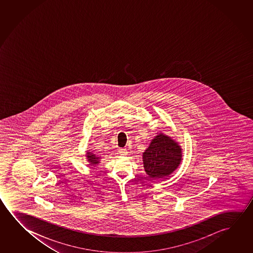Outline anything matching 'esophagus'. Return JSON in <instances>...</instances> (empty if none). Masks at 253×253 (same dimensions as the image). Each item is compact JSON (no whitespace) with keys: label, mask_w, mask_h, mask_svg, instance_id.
<instances>
[{"label":"esophagus","mask_w":253,"mask_h":253,"mask_svg":"<svg viewBox=\"0 0 253 253\" xmlns=\"http://www.w3.org/2000/svg\"><path fill=\"white\" fill-rule=\"evenodd\" d=\"M118 153H120L121 155H126L127 154V150L125 148H119Z\"/></svg>","instance_id":"1"}]
</instances>
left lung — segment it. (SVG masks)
<instances>
[{
    "mask_svg": "<svg viewBox=\"0 0 253 253\" xmlns=\"http://www.w3.org/2000/svg\"><path fill=\"white\" fill-rule=\"evenodd\" d=\"M182 161L181 148L176 142L160 133L143 153V162L150 178H162L174 172Z\"/></svg>",
    "mask_w": 253,
    "mask_h": 253,
    "instance_id": "left-lung-1",
    "label": "left lung"
}]
</instances>
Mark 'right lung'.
Masks as SVG:
<instances>
[{
	"label": "right lung",
	"instance_id": "1",
	"mask_svg": "<svg viewBox=\"0 0 253 253\" xmlns=\"http://www.w3.org/2000/svg\"><path fill=\"white\" fill-rule=\"evenodd\" d=\"M87 159H88V162H90V165L95 166L96 164L99 163L100 158L97 157L95 154H93V153H87Z\"/></svg>",
	"mask_w": 253,
	"mask_h": 253
}]
</instances>
